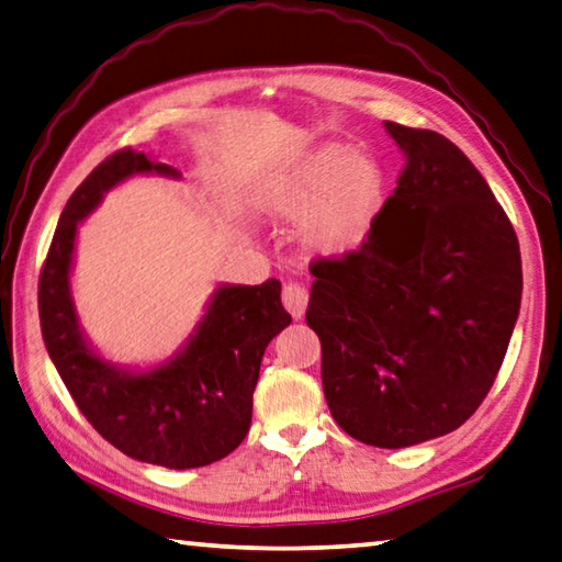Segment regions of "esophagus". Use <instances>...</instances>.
Segmentation results:
<instances>
[{
	"label": "esophagus",
	"instance_id": "obj_1",
	"mask_svg": "<svg viewBox=\"0 0 562 562\" xmlns=\"http://www.w3.org/2000/svg\"><path fill=\"white\" fill-rule=\"evenodd\" d=\"M307 302H310V292L304 284L288 282L282 288V304H284V310L294 316V319H300V316L304 314V310H307Z\"/></svg>",
	"mask_w": 562,
	"mask_h": 562
}]
</instances>
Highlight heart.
Masks as SVG:
<instances>
[{
  "mask_svg": "<svg viewBox=\"0 0 562 562\" xmlns=\"http://www.w3.org/2000/svg\"><path fill=\"white\" fill-rule=\"evenodd\" d=\"M383 175L375 161L346 145H324L274 171L262 189L272 218L302 223V238L316 252H341L363 238L379 209Z\"/></svg>",
  "mask_w": 562,
  "mask_h": 562,
  "instance_id": "1",
  "label": "heart"
}]
</instances>
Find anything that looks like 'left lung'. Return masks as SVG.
I'll list each match as a JSON object with an SVG mask.
<instances>
[{
	"label": "left lung",
	"mask_w": 562,
	"mask_h": 562,
	"mask_svg": "<svg viewBox=\"0 0 562 562\" xmlns=\"http://www.w3.org/2000/svg\"><path fill=\"white\" fill-rule=\"evenodd\" d=\"M405 167L356 250L310 262L322 385L353 440L397 450L457 430L492 391L521 307L502 203L454 142L385 122Z\"/></svg>",
	"instance_id": "obj_1"
}]
</instances>
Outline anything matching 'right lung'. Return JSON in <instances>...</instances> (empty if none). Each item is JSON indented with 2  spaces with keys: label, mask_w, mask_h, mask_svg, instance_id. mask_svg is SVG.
Wrapping results in <instances>:
<instances>
[{
  "label": "right lung",
  "mask_w": 562,
  "mask_h": 562,
  "mask_svg": "<svg viewBox=\"0 0 562 562\" xmlns=\"http://www.w3.org/2000/svg\"><path fill=\"white\" fill-rule=\"evenodd\" d=\"M145 171L179 175L125 147L100 161L68 199L38 274L41 334L78 411L112 447L169 469L206 467L246 440L262 353L292 316L282 307L280 280L226 284L175 361L127 373L100 359L78 331L68 288L78 221L108 189Z\"/></svg>",
  "instance_id": "obj_1"
}]
</instances>
